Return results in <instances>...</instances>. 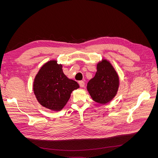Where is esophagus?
<instances>
[{
    "label": "esophagus",
    "instance_id": "obj_1",
    "mask_svg": "<svg viewBox=\"0 0 158 158\" xmlns=\"http://www.w3.org/2000/svg\"><path fill=\"white\" fill-rule=\"evenodd\" d=\"M78 83H79V84H80V86L82 87V88H84V87L85 86V82H84V81H82V80L79 81Z\"/></svg>",
    "mask_w": 158,
    "mask_h": 158
}]
</instances>
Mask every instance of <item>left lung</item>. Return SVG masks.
<instances>
[{
	"label": "left lung",
	"instance_id": "obj_1",
	"mask_svg": "<svg viewBox=\"0 0 158 158\" xmlns=\"http://www.w3.org/2000/svg\"><path fill=\"white\" fill-rule=\"evenodd\" d=\"M119 87V78L113 65L107 59L97 64V72L87 84V89L95 102L106 104L115 97Z\"/></svg>",
	"mask_w": 158,
	"mask_h": 158
}]
</instances>
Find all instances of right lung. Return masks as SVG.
Wrapping results in <instances>:
<instances>
[{
  "instance_id": "right-lung-1",
  "label": "right lung",
  "mask_w": 158,
  "mask_h": 158,
  "mask_svg": "<svg viewBox=\"0 0 158 158\" xmlns=\"http://www.w3.org/2000/svg\"><path fill=\"white\" fill-rule=\"evenodd\" d=\"M76 81L69 79L63 71V65L56 60L47 62L33 80L35 98L43 107L59 111L67 103L73 91L79 88Z\"/></svg>"
}]
</instances>
